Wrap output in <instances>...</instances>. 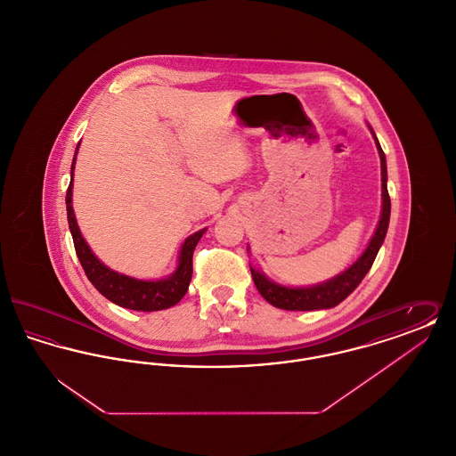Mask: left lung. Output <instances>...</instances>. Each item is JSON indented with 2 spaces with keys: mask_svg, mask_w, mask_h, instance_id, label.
<instances>
[{
  "mask_svg": "<svg viewBox=\"0 0 456 456\" xmlns=\"http://www.w3.org/2000/svg\"><path fill=\"white\" fill-rule=\"evenodd\" d=\"M374 140H376V147H378L379 159H381L383 212H381L379 224L376 227V232L370 239L366 251L362 253V256L355 261L344 273H340L338 277H335L328 282L314 285V287H305V289H289V287L270 282L261 272H256L255 268H251V275H253L255 285H256V289H258V292L263 296L265 301H268L275 307L287 309V311L328 309V307H333V305L342 303L348 294L354 292V289L362 282L369 268L372 266V263L376 260V255H378V251H379V248L385 240L387 231H388V224H390L391 201L388 188H387V175H388L387 174V159H385V152L381 151V145H379L376 134H374Z\"/></svg>",
  "mask_w": 456,
  "mask_h": 456,
  "instance_id": "left-lung-1",
  "label": "left lung"
}]
</instances>
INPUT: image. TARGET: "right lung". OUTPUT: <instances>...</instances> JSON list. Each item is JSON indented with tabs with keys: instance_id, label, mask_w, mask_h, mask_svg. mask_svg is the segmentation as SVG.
I'll return each mask as SVG.
<instances>
[{
	"instance_id": "right-lung-1",
	"label": "right lung",
	"mask_w": 456,
	"mask_h": 456,
	"mask_svg": "<svg viewBox=\"0 0 456 456\" xmlns=\"http://www.w3.org/2000/svg\"><path fill=\"white\" fill-rule=\"evenodd\" d=\"M73 167H75V159L71 164V181H69V186L66 191V214H68V224H69L73 244H75V251L86 270L88 281L104 297H108L110 303L118 304L126 309L160 311V309H167L174 304L179 303L184 297L190 281H191L193 251H195L198 240L203 236L205 229L198 231L193 236H190L184 240V244L181 248V255H179V266L169 279L147 282V281H136V279H131L126 275L116 273L94 256L86 239L82 238V234H80V229L77 225L75 214H73V207H71Z\"/></svg>"
}]
</instances>
